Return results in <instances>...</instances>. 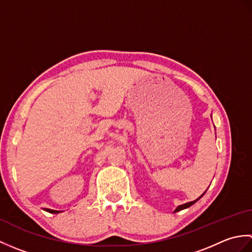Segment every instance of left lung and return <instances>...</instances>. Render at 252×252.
Returning <instances> with one entry per match:
<instances>
[{
	"instance_id": "obj_1",
	"label": "left lung",
	"mask_w": 252,
	"mask_h": 252,
	"mask_svg": "<svg viewBox=\"0 0 252 252\" xmlns=\"http://www.w3.org/2000/svg\"><path fill=\"white\" fill-rule=\"evenodd\" d=\"M206 192V191H205ZM205 192H203V194H205ZM203 194L199 197V198H197V199L196 200H194V201H189V202H186V203H184V205H181V206H179L178 208H176L175 209V210H174V212H178V211H181V210H183V209H186V208H189V207H190V206H192V205H194V203L196 202V201H198V200H199L200 199V198L203 196Z\"/></svg>"
}]
</instances>
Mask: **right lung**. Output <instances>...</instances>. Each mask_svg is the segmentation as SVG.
<instances>
[{"label":"right lung","mask_w":252,"mask_h":252,"mask_svg":"<svg viewBox=\"0 0 252 252\" xmlns=\"http://www.w3.org/2000/svg\"><path fill=\"white\" fill-rule=\"evenodd\" d=\"M44 210H45V211H47V212H50V213H55V215H57V213L62 212V211H57V210H52V209H47V208H45Z\"/></svg>","instance_id":"right-lung-1"}]
</instances>
